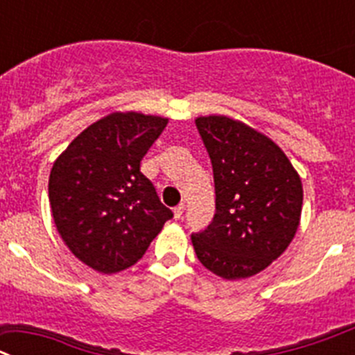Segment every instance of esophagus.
I'll return each mask as SVG.
<instances>
[{"mask_svg":"<svg viewBox=\"0 0 355 355\" xmlns=\"http://www.w3.org/2000/svg\"><path fill=\"white\" fill-rule=\"evenodd\" d=\"M184 209H185L184 203H180V205L175 207V209H173V216H175V219H180L182 214H184Z\"/></svg>","mask_w":355,"mask_h":355,"instance_id":"esophagus-1","label":"esophagus"}]
</instances>
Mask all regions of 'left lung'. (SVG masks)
<instances>
[{
    "label": "left lung",
    "mask_w": 355,
    "mask_h": 355,
    "mask_svg": "<svg viewBox=\"0 0 355 355\" xmlns=\"http://www.w3.org/2000/svg\"><path fill=\"white\" fill-rule=\"evenodd\" d=\"M216 187V214L191 235L203 267L223 279H244L283 254L301 223V177L265 134L233 118L198 116Z\"/></svg>",
    "instance_id": "left-lung-1"
}]
</instances>
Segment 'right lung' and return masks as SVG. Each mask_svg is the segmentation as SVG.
Here are the masks:
<instances>
[{"label": "right lung", "instance_id": "add662e5", "mask_svg": "<svg viewBox=\"0 0 355 355\" xmlns=\"http://www.w3.org/2000/svg\"><path fill=\"white\" fill-rule=\"evenodd\" d=\"M166 125L168 118L154 114L111 113L86 127L54 161V225L74 257L98 272L136 263L173 217L139 170Z\"/></svg>", "mask_w": 355, "mask_h": 355}]
</instances>
